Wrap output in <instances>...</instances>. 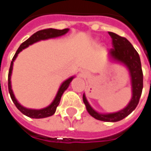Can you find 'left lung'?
Instances as JSON below:
<instances>
[{
  "label": "left lung",
  "instance_id": "8db88e82",
  "mask_svg": "<svg viewBox=\"0 0 151 151\" xmlns=\"http://www.w3.org/2000/svg\"><path fill=\"white\" fill-rule=\"evenodd\" d=\"M109 34L112 38L113 45V48L108 52L109 59L113 62L122 64L127 68L131 78L132 98L125 108L109 114H101L95 110L86 100L85 94H83V100L87 112L96 119L104 122H118L129 115L137 106L143 88V73L140 56L130 42L114 32H109Z\"/></svg>",
  "mask_w": 151,
  "mask_h": 151
}]
</instances>
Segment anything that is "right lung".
Instances as JSON below:
<instances>
[{
    "mask_svg": "<svg viewBox=\"0 0 151 151\" xmlns=\"http://www.w3.org/2000/svg\"><path fill=\"white\" fill-rule=\"evenodd\" d=\"M68 31H69V28H65L63 30L54 29V28H47V29H43V30H41V31L37 32L33 35H32L29 38L27 39L24 42L21 44L20 46L19 47V49L17 50L15 55H14L12 61H11V64H10V67H9V75H8V88H9V95H10V97L12 99L14 104L15 105L17 109L22 114H24V115L28 116V117L32 118V119H43V118H46V117H50V116L53 115L55 113L57 106L60 104V99L62 95H63V93L65 92V91L67 90V88L69 86V84L72 82L73 79L75 78V76H72V77L68 78V79H66L65 81H64L62 83V84L60 86V88H59V90H58L55 97L53 101L48 106H46V107L43 109H28L24 107L22 105H20V103L17 101V99L14 96L13 90H12V87H11V74H12V70H13L14 62L15 59L18 56L19 53L21 52L24 49L28 47L29 46H31V45L37 42L42 41V40H47V39L55 38V37H61V36L66 34Z\"/></svg>",
    "mask_w": 151,
    "mask_h": 151,
    "instance_id": "right-lung-1",
    "label": "right lung"
}]
</instances>
